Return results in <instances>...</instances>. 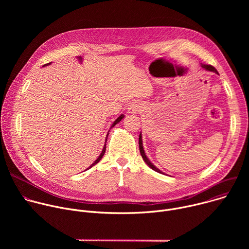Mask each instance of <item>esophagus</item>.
<instances>
[{
  "instance_id": "1",
  "label": "esophagus",
  "mask_w": 249,
  "mask_h": 249,
  "mask_svg": "<svg viewBox=\"0 0 249 249\" xmlns=\"http://www.w3.org/2000/svg\"><path fill=\"white\" fill-rule=\"evenodd\" d=\"M139 109H140V104L137 102L130 103L128 105V108H127L128 113H130V114H136L139 111Z\"/></svg>"
}]
</instances>
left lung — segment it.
Returning a JSON list of instances; mask_svg holds the SVG:
<instances>
[{
  "label": "left lung",
  "instance_id": "obj_1",
  "mask_svg": "<svg viewBox=\"0 0 249 249\" xmlns=\"http://www.w3.org/2000/svg\"><path fill=\"white\" fill-rule=\"evenodd\" d=\"M201 67H202L203 69H205L206 71H210V72H214V73L218 74V71H217L214 67L211 66V65H207V64H202V63H201ZM139 148H140L141 156H142V158H143L144 161H145L153 170H155V171H157V172H159V173L164 174V173H163L161 170H160V169L149 160V158L147 157V155H146V153H145V150H144V147H143V139H142V132L140 133V136H139Z\"/></svg>",
  "mask_w": 249,
  "mask_h": 249
}]
</instances>
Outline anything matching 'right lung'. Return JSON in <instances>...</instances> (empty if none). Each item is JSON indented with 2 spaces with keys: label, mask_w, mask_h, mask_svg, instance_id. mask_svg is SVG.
<instances>
[{
  "label": "right lung",
  "mask_w": 249,
  "mask_h": 249,
  "mask_svg": "<svg viewBox=\"0 0 249 249\" xmlns=\"http://www.w3.org/2000/svg\"><path fill=\"white\" fill-rule=\"evenodd\" d=\"M50 64H51V63L45 64V65H43V67H45V66H48V65H50ZM123 118H124V114H121V115H120V116H119V117H118V118H117V119H116V120H115V121H114V122L111 124V126H110V129H111L112 127H114V126H115L117 123H119V122H120V121H121ZM107 137H108V133H107V136H106V139H107ZM106 139H105V143H104V146H103V149H102V151H101L100 155H99V156H98V158H97V159H96V160H94V161H93V162H92V163L89 165V167H88L87 169H89V168L92 167L93 165H95V164H96V163H97V162H98V161H99V160L102 159V157H103V155H104V153H105V150H106Z\"/></svg>",
  "instance_id": "1"
}]
</instances>
